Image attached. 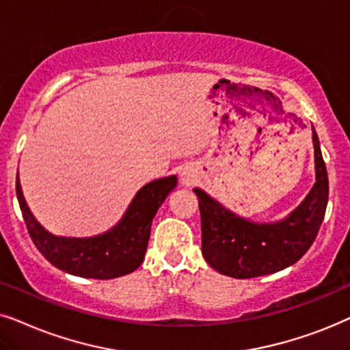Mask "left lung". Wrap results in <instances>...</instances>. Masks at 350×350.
<instances>
[{"label": "left lung", "instance_id": "8db88e82", "mask_svg": "<svg viewBox=\"0 0 350 350\" xmlns=\"http://www.w3.org/2000/svg\"><path fill=\"white\" fill-rule=\"evenodd\" d=\"M317 183L290 217L275 224H254L235 216L195 189L202 216V251L217 272L253 278L295 264L319 234L328 204V172L314 131Z\"/></svg>", "mask_w": 350, "mask_h": 350}]
</instances>
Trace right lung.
I'll return each instance as SVG.
<instances>
[{"label":"right lung","instance_id":"right-lung-1","mask_svg":"<svg viewBox=\"0 0 350 350\" xmlns=\"http://www.w3.org/2000/svg\"><path fill=\"white\" fill-rule=\"evenodd\" d=\"M176 184V176L147 184L137 192L123 221L113 230L92 239H59L46 232L27 206L18 174L16 193L30 239L51 264L78 277L109 280L131 273L142 264L153 216Z\"/></svg>","mask_w":350,"mask_h":350}]
</instances>
